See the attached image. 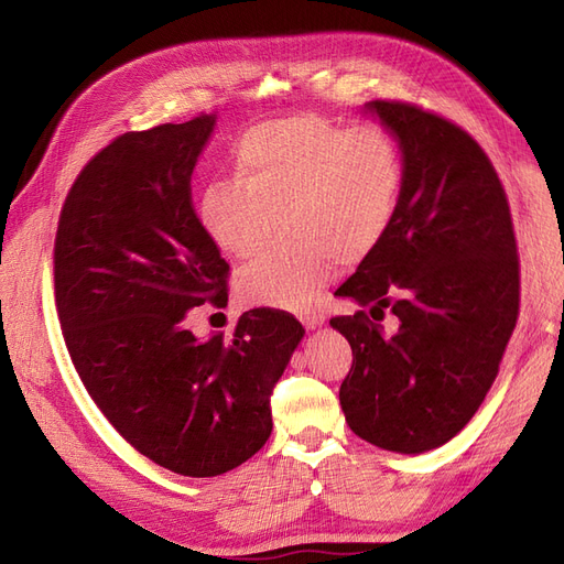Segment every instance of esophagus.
I'll return each instance as SVG.
<instances>
[{
	"label": "esophagus",
	"mask_w": 564,
	"mask_h": 564,
	"mask_svg": "<svg viewBox=\"0 0 564 564\" xmlns=\"http://www.w3.org/2000/svg\"><path fill=\"white\" fill-rule=\"evenodd\" d=\"M301 322H303L305 329H315V327H319V324L324 322V315H319V313H303Z\"/></svg>",
	"instance_id": "34e87169"
}]
</instances>
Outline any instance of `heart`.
I'll use <instances>...</instances> for the list:
<instances>
[{"label":"heart","instance_id":"1","mask_svg":"<svg viewBox=\"0 0 564 564\" xmlns=\"http://www.w3.org/2000/svg\"><path fill=\"white\" fill-rule=\"evenodd\" d=\"M235 181H214L199 224L230 259H249L284 214L294 249L268 251L237 275L247 305L308 311L340 259L355 263L395 224L404 187L398 141L383 127H348L315 112L268 119L232 148Z\"/></svg>","mask_w":564,"mask_h":564}]
</instances>
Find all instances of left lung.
I'll return each instance as SVG.
<instances>
[{
  "label": "left lung",
  "instance_id": "obj_1",
  "mask_svg": "<svg viewBox=\"0 0 564 564\" xmlns=\"http://www.w3.org/2000/svg\"><path fill=\"white\" fill-rule=\"evenodd\" d=\"M367 108L395 133L404 187L386 240L336 292L362 308L329 319L352 348L338 400L355 435L421 454L464 429L497 379L520 259L501 178L466 129L404 100Z\"/></svg>",
  "mask_w": 564,
  "mask_h": 564
}]
</instances>
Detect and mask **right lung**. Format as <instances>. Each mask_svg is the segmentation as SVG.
Listing matches in <instances>:
<instances>
[{"mask_svg":"<svg viewBox=\"0 0 564 564\" xmlns=\"http://www.w3.org/2000/svg\"><path fill=\"white\" fill-rule=\"evenodd\" d=\"M214 115L129 131L67 193L56 242V311L91 400L158 466L214 477L272 431L270 395L303 338L284 311L253 308L197 338V305L228 303L230 265L193 209L191 176Z\"/></svg>","mask_w":564,"mask_h":564,"instance_id":"right-lung-1","label":"right lung"}]
</instances>
